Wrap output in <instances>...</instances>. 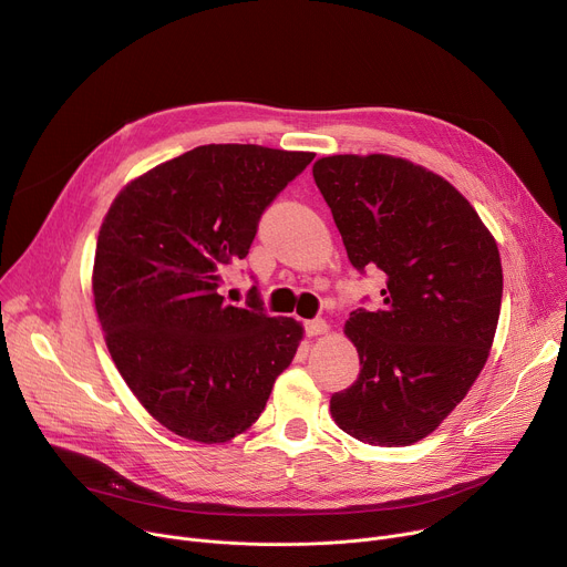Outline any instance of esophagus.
Segmentation results:
<instances>
[{"label": "esophagus", "mask_w": 567, "mask_h": 567, "mask_svg": "<svg viewBox=\"0 0 567 567\" xmlns=\"http://www.w3.org/2000/svg\"><path fill=\"white\" fill-rule=\"evenodd\" d=\"M326 332H328V323L323 319L306 321V334L308 337H317V334H326Z\"/></svg>", "instance_id": "1"}]
</instances>
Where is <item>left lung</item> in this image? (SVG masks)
<instances>
[{
	"instance_id": "1",
	"label": "left lung",
	"mask_w": 567,
	"mask_h": 567,
	"mask_svg": "<svg viewBox=\"0 0 567 567\" xmlns=\"http://www.w3.org/2000/svg\"><path fill=\"white\" fill-rule=\"evenodd\" d=\"M353 267L385 274L381 310L344 332L358 381L334 392V424L405 446L433 433L481 373L502 308V259L474 207L444 177L390 155H332L312 168Z\"/></svg>"
}]
</instances>
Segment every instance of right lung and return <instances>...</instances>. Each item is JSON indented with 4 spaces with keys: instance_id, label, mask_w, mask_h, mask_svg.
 Listing matches in <instances>:
<instances>
[{
    "instance_id": "right-lung-1",
    "label": "right lung",
    "mask_w": 567,
    "mask_h": 567,
    "mask_svg": "<svg viewBox=\"0 0 567 567\" xmlns=\"http://www.w3.org/2000/svg\"><path fill=\"white\" fill-rule=\"evenodd\" d=\"M312 153L200 145L130 182L100 228L93 296L106 349L141 405L186 440L228 442L259 417L303 326L257 287L225 303L220 271Z\"/></svg>"
}]
</instances>
